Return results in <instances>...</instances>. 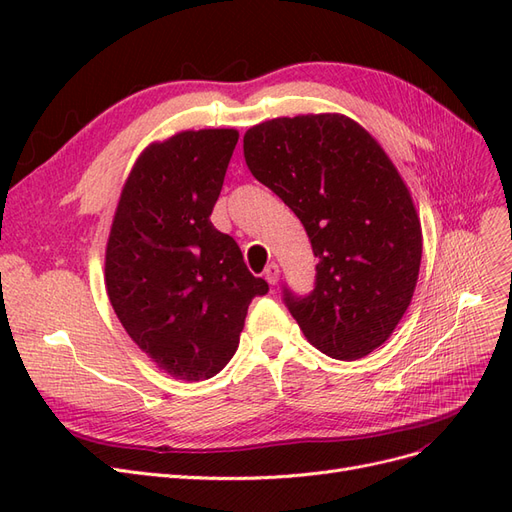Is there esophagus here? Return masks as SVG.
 Masks as SVG:
<instances>
[{
	"mask_svg": "<svg viewBox=\"0 0 512 512\" xmlns=\"http://www.w3.org/2000/svg\"><path fill=\"white\" fill-rule=\"evenodd\" d=\"M265 280H267L271 286H275L277 280H280V267H277L275 262H271V265H267V269H265Z\"/></svg>",
	"mask_w": 512,
	"mask_h": 512,
	"instance_id": "1",
	"label": "esophagus"
}]
</instances>
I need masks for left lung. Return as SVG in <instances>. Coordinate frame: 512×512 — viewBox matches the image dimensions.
<instances>
[{"label": "left lung", "mask_w": 512, "mask_h": 512, "mask_svg": "<svg viewBox=\"0 0 512 512\" xmlns=\"http://www.w3.org/2000/svg\"><path fill=\"white\" fill-rule=\"evenodd\" d=\"M243 156L318 256L314 292L286 290L307 342L342 361L380 348L406 314L423 256L421 218L382 145L342 113H309L252 126Z\"/></svg>", "instance_id": "obj_1"}]
</instances>
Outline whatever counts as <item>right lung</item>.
Returning <instances> with one entry per match:
<instances>
[{"instance_id":"1","label":"right lung","mask_w":512,"mask_h":512,"mask_svg":"<svg viewBox=\"0 0 512 512\" xmlns=\"http://www.w3.org/2000/svg\"><path fill=\"white\" fill-rule=\"evenodd\" d=\"M235 128L183 130L136 158L106 241L104 284L151 363L185 382L213 378L237 352L247 307L269 284L209 220Z\"/></svg>"}]
</instances>
